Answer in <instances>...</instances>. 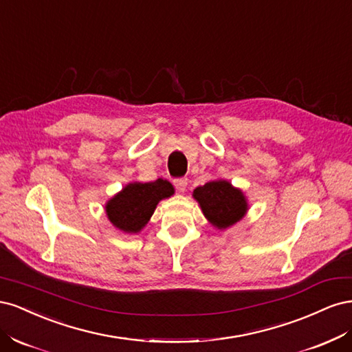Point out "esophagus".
<instances>
[{"mask_svg":"<svg viewBox=\"0 0 352 352\" xmlns=\"http://www.w3.org/2000/svg\"><path fill=\"white\" fill-rule=\"evenodd\" d=\"M173 184L176 186V189L179 190V192H185L186 190V186H188V179L186 177H179V179H175Z\"/></svg>","mask_w":352,"mask_h":352,"instance_id":"1","label":"esophagus"}]
</instances>
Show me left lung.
Listing matches in <instances>:
<instances>
[{
  "instance_id": "left-lung-1",
  "label": "left lung",
  "mask_w": 352,
  "mask_h": 352,
  "mask_svg": "<svg viewBox=\"0 0 352 352\" xmlns=\"http://www.w3.org/2000/svg\"><path fill=\"white\" fill-rule=\"evenodd\" d=\"M201 207L202 214L212 226L225 230L235 225L248 211V199L239 188L226 179L210 180L192 192Z\"/></svg>"
}]
</instances>
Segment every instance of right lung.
<instances>
[{"label":"right lung","instance_id":"1","mask_svg":"<svg viewBox=\"0 0 352 352\" xmlns=\"http://www.w3.org/2000/svg\"><path fill=\"white\" fill-rule=\"evenodd\" d=\"M173 194V185L162 177L146 184L131 182L105 202V214L116 229L133 235L146 226L158 202Z\"/></svg>","mask_w":352,"mask_h":352}]
</instances>
